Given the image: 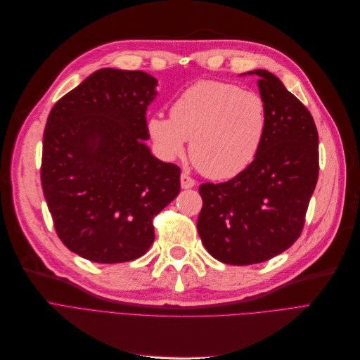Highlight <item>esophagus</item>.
<instances>
[{
    "label": "esophagus",
    "mask_w": 360,
    "mask_h": 360,
    "mask_svg": "<svg viewBox=\"0 0 360 360\" xmlns=\"http://www.w3.org/2000/svg\"><path fill=\"white\" fill-rule=\"evenodd\" d=\"M180 184H181L183 189H191V187L196 186V181H195V179H192L189 174L183 173V174L180 176Z\"/></svg>",
    "instance_id": "obj_1"
}]
</instances>
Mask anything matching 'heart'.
Masks as SVG:
<instances>
[{
	"instance_id": "heart-1",
	"label": "heart",
	"mask_w": 360,
	"mask_h": 360,
	"mask_svg": "<svg viewBox=\"0 0 360 360\" xmlns=\"http://www.w3.org/2000/svg\"><path fill=\"white\" fill-rule=\"evenodd\" d=\"M266 104L233 83L199 80L169 107V118L152 115L149 138L160 155L174 160L191 141V158L202 174L231 179L258 155L266 133Z\"/></svg>"
}]
</instances>
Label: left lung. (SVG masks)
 I'll list each match as a JSON object with an SVG mask.
<instances>
[{"label":"left lung","instance_id":"obj_1","mask_svg":"<svg viewBox=\"0 0 360 360\" xmlns=\"http://www.w3.org/2000/svg\"><path fill=\"white\" fill-rule=\"evenodd\" d=\"M258 75L266 104V133L252 164L229 181L203 183L200 240L230 265L265 262L302 234L319 174L318 130L302 102L266 70Z\"/></svg>","mask_w":360,"mask_h":360}]
</instances>
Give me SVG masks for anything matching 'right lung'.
<instances>
[{
	"label": "right lung",
	"instance_id": "add662e5",
	"mask_svg": "<svg viewBox=\"0 0 360 360\" xmlns=\"http://www.w3.org/2000/svg\"><path fill=\"white\" fill-rule=\"evenodd\" d=\"M157 79L101 68L51 110L41 181L67 249L98 264L141 258L152 221L180 192V168L150 153L146 108Z\"/></svg>",
	"mask_w": 360,
	"mask_h": 360
}]
</instances>
